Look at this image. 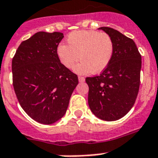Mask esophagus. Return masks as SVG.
Returning a JSON list of instances; mask_svg holds the SVG:
<instances>
[{
    "instance_id": "obj_1",
    "label": "esophagus",
    "mask_w": 158,
    "mask_h": 158,
    "mask_svg": "<svg viewBox=\"0 0 158 158\" xmlns=\"http://www.w3.org/2000/svg\"><path fill=\"white\" fill-rule=\"evenodd\" d=\"M79 81L80 82V83H83V82L85 81V79H84V77L79 76Z\"/></svg>"
}]
</instances>
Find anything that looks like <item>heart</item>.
Segmentation results:
<instances>
[{"instance_id": "b5f03b06", "label": "heart", "mask_w": 158, "mask_h": 158, "mask_svg": "<svg viewBox=\"0 0 158 158\" xmlns=\"http://www.w3.org/2000/svg\"><path fill=\"white\" fill-rule=\"evenodd\" d=\"M67 45L60 44L57 47V54L61 63L67 69L75 67L78 74L86 75L102 72L112 60L114 43L106 33L95 30H78L69 34Z\"/></svg>"}]
</instances>
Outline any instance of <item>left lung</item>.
<instances>
[{"label":"left lung","mask_w":158,"mask_h":158,"mask_svg":"<svg viewBox=\"0 0 158 158\" xmlns=\"http://www.w3.org/2000/svg\"><path fill=\"white\" fill-rule=\"evenodd\" d=\"M114 43L112 60L99 75L87 77L88 104L95 116L114 121L134 105L139 91L141 55L134 41L110 27H100Z\"/></svg>","instance_id":"left-lung-1"}]
</instances>
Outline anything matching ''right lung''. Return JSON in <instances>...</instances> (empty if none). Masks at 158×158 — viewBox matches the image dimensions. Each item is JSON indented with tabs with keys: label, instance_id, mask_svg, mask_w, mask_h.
Returning <instances> with one entry per match:
<instances>
[{
	"label": "right lung",
	"instance_id": "obj_1",
	"mask_svg": "<svg viewBox=\"0 0 158 158\" xmlns=\"http://www.w3.org/2000/svg\"><path fill=\"white\" fill-rule=\"evenodd\" d=\"M63 33L38 32L21 43L12 61L13 85L20 105L35 121L51 124L68 108L78 76L60 63Z\"/></svg>",
	"mask_w": 158,
	"mask_h": 158
}]
</instances>
